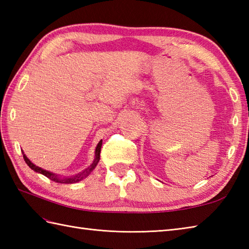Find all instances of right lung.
<instances>
[{"instance_id":"add662e5","label":"right lung","mask_w":249,"mask_h":249,"mask_svg":"<svg viewBox=\"0 0 249 249\" xmlns=\"http://www.w3.org/2000/svg\"><path fill=\"white\" fill-rule=\"evenodd\" d=\"M102 144H103V140H100V141L98 142L97 146H96V150H95V158H94V160H93V162H92V165L89 166V167H88L87 169H84V170L81 171L80 173H78V174H76V176L70 177V178H61V177H59V176H57V174H55V173H53V172L47 171V170H45V169H41L40 167H37L36 165H34V163L29 160L28 157L25 156V154H24L23 152H22V154H23V158H24V160H25V162H26V165H28V166L32 169V170H34L35 172H38V173L44 174L45 177L50 178L51 181H54V182H56V183H61V184H72V183L80 182V181H82L83 178H86L89 176V174L94 170L95 167L97 166V163H98V161H99V158H100V149H102Z\"/></svg>"}]
</instances>
